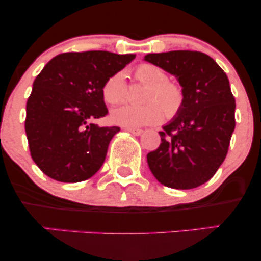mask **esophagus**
Returning <instances> with one entry per match:
<instances>
[{"label": "esophagus", "instance_id": "1", "mask_svg": "<svg viewBox=\"0 0 261 261\" xmlns=\"http://www.w3.org/2000/svg\"><path fill=\"white\" fill-rule=\"evenodd\" d=\"M125 130L128 131L130 134L136 135V136H140V135H142V133H143V131L140 130V128H127V127H125Z\"/></svg>", "mask_w": 261, "mask_h": 261}]
</instances>
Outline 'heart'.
<instances>
[{
    "instance_id": "1",
    "label": "heart",
    "mask_w": 261,
    "mask_h": 261,
    "mask_svg": "<svg viewBox=\"0 0 261 261\" xmlns=\"http://www.w3.org/2000/svg\"><path fill=\"white\" fill-rule=\"evenodd\" d=\"M135 80L148 87L146 91L145 106H122L112 112L114 124L127 128H140L162 121L163 114L167 119H173L181 112L185 101V93L178 83L168 81V74L163 68L153 64H141L135 68ZM104 100L108 104H119L127 97V85L124 72L112 74L104 83Z\"/></svg>"
}]
</instances>
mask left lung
Listing matches in <instances>:
<instances>
[{
  "mask_svg": "<svg viewBox=\"0 0 261 261\" xmlns=\"http://www.w3.org/2000/svg\"><path fill=\"white\" fill-rule=\"evenodd\" d=\"M145 60L175 76L185 93L181 112L163 126L160 147L147 154L149 169L168 188L200 187L223 163L236 127L228 77L200 51L148 54Z\"/></svg>",
  "mask_w": 261,
  "mask_h": 261,
  "instance_id": "obj_1",
  "label": "left lung"
}]
</instances>
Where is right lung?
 Here are the masks:
<instances>
[{
  "instance_id": "obj_1",
  "label": "right lung",
  "mask_w": 261,
  "mask_h": 261,
  "mask_svg": "<svg viewBox=\"0 0 261 261\" xmlns=\"http://www.w3.org/2000/svg\"><path fill=\"white\" fill-rule=\"evenodd\" d=\"M135 59L101 50L64 53L50 60L27 101L29 151L41 172L62 182L89 179L104 163L118 126L94 120L108 114L104 83Z\"/></svg>"
}]
</instances>
